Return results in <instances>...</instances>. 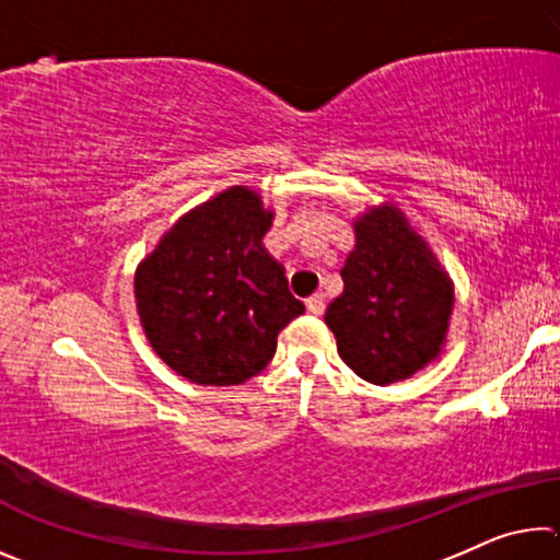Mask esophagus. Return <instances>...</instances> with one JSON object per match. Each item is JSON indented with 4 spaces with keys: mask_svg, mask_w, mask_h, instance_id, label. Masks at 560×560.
I'll list each match as a JSON object with an SVG mask.
<instances>
[{
    "mask_svg": "<svg viewBox=\"0 0 560 560\" xmlns=\"http://www.w3.org/2000/svg\"><path fill=\"white\" fill-rule=\"evenodd\" d=\"M306 308H308V314H314V316H320V314H324V308H326V301H324V296H320V293H316V296L306 299Z\"/></svg>",
    "mask_w": 560,
    "mask_h": 560,
    "instance_id": "34e87169",
    "label": "esophagus"
}]
</instances>
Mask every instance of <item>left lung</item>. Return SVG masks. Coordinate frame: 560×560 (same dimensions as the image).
Listing matches in <instances>:
<instances>
[{
    "label": "left lung",
    "mask_w": 560,
    "mask_h": 560,
    "mask_svg": "<svg viewBox=\"0 0 560 560\" xmlns=\"http://www.w3.org/2000/svg\"><path fill=\"white\" fill-rule=\"evenodd\" d=\"M355 232V252L340 269L343 293L328 306L326 324L340 358L363 381L390 385L440 353L452 289L390 205L368 212Z\"/></svg>",
    "instance_id": "obj_1"
}]
</instances>
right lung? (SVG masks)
<instances>
[{
	"instance_id": "add662e5",
	"label": "right lung",
	"mask_w": 560,
	"mask_h": 560,
	"mask_svg": "<svg viewBox=\"0 0 560 560\" xmlns=\"http://www.w3.org/2000/svg\"><path fill=\"white\" fill-rule=\"evenodd\" d=\"M271 224L252 189L232 187L183 217L136 273L140 324L155 353L200 385H240L303 314L261 246Z\"/></svg>"
}]
</instances>
